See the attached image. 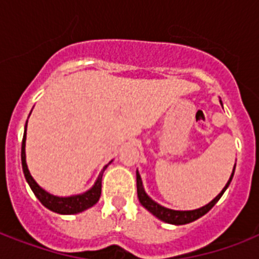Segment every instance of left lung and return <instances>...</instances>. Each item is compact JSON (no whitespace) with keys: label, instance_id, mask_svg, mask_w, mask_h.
<instances>
[{"label":"left lung","instance_id":"obj_1","mask_svg":"<svg viewBox=\"0 0 259 259\" xmlns=\"http://www.w3.org/2000/svg\"><path fill=\"white\" fill-rule=\"evenodd\" d=\"M221 105H222V101ZM223 107V105H222ZM237 165V164H235ZM235 165H234V169L233 173H231V176H230L229 181L226 183L225 188L222 189L221 193L218 195L215 199L209 201L208 204L203 205L200 208H196V209H189V211H180V209H170V208H166L164 205L158 204L157 201H154L153 199L150 196H148V193L145 192V188H144V184H142V180H141V176H140V173L138 170L137 173V195H138V200L141 203L144 207H145L150 213H153L154 217L160 219V221L165 222V223H169V225H176V226H180V225H187V223H191V222H195L196 219L201 218L203 215L208 212L209 209L212 208L213 205L217 204V201L219 200L222 197V195L225 193V191L227 189V187L230 185L231 180H233V176H234V172H235Z\"/></svg>","mask_w":259,"mask_h":259}]
</instances>
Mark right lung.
Returning <instances> with one entry per match:
<instances>
[{
  "mask_svg": "<svg viewBox=\"0 0 259 259\" xmlns=\"http://www.w3.org/2000/svg\"><path fill=\"white\" fill-rule=\"evenodd\" d=\"M26 126H28V121L25 123V130H24V137H22L21 144V164H22V172L25 176V180L28 181L30 189L33 191L34 196L37 197L40 203L48 209H51L52 212L60 213V215H74V213L83 212L89 209L90 207H93L94 204H97L99 197H101L102 191V176L103 172L107 166L113 162V160L103 166V169L101 170L99 176L95 180L94 185L89 191L79 195H71V196H56L52 193L47 192L46 189L41 188L40 185L36 183L32 175H30L28 165H26V156H25V141H26Z\"/></svg>",
  "mask_w": 259,
  "mask_h": 259,
  "instance_id": "add662e5",
  "label": "right lung"
}]
</instances>
